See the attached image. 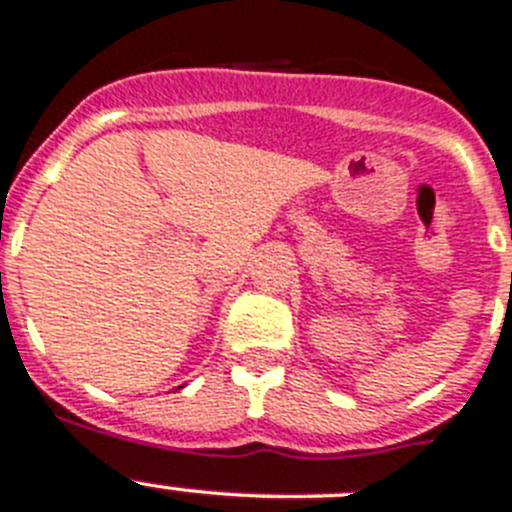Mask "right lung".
<instances>
[{
  "label": "right lung",
  "mask_w": 512,
  "mask_h": 512,
  "mask_svg": "<svg viewBox=\"0 0 512 512\" xmlns=\"http://www.w3.org/2000/svg\"><path fill=\"white\" fill-rule=\"evenodd\" d=\"M180 388H182V386H180Z\"/></svg>",
  "instance_id": "1"
}]
</instances>
